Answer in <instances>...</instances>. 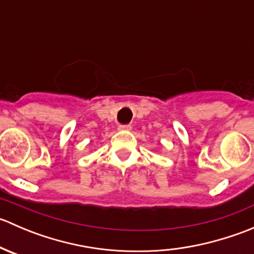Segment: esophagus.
Masks as SVG:
<instances>
[{
	"mask_svg": "<svg viewBox=\"0 0 254 254\" xmlns=\"http://www.w3.org/2000/svg\"><path fill=\"white\" fill-rule=\"evenodd\" d=\"M119 130H131V125L130 124H125V125H119L118 127Z\"/></svg>",
	"mask_w": 254,
	"mask_h": 254,
	"instance_id": "esophagus-1",
	"label": "esophagus"
}]
</instances>
